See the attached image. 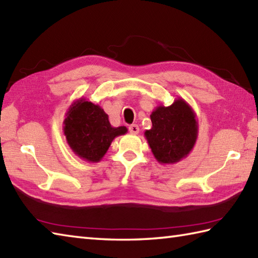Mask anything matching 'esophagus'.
Wrapping results in <instances>:
<instances>
[{
	"mask_svg": "<svg viewBox=\"0 0 258 258\" xmlns=\"http://www.w3.org/2000/svg\"><path fill=\"white\" fill-rule=\"evenodd\" d=\"M128 130H130V132L132 133V134H138V133H139V131H140L139 126L136 125V124H132V125H130Z\"/></svg>",
	"mask_w": 258,
	"mask_h": 258,
	"instance_id": "34e87169",
	"label": "esophagus"
}]
</instances>
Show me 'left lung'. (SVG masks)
Here are the masks:
<instances>
[{"label": "left lung", "mask_w": 258, "mask_h": 258, "mask_svg": "<svg viewBox=\"0 0 258 258\" xmlns=\"http://www.w3.org/2000/svg\"><path fill=\"white\" fill-rule=\"evenodd\" d=\"M152 127L144 136L159 163L174 164L192 151L198 138V122L191 106L182 98L160 105L151 114Z\"/></svg>", "instance_id": "obj_1"}]
</instances>
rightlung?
Returning a JSON list of instances; mask_svg holds the SVG:
<instances>
[{"instance_id":"1","label":"right lung","mask_w":258,"mask_h":258,"mask_svg":"<svg viewBox=\"0 0 258 258\" xmlns=\"http://www.w3.org/2000/svg\"><path fill=\"white\" fill-rule=\"evenodd\" d=\"M63 134L73 152L87 162H99L113 140L127 133L125 126L114 127L99 105L85 98L76 100L66 113Z\"/></svg>"}]
</instances>
